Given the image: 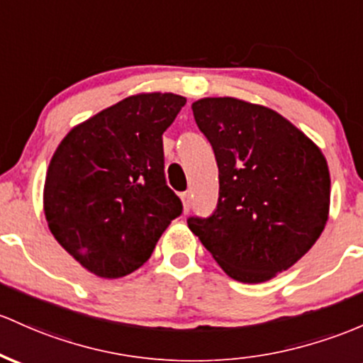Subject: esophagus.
Masks as SVG:
<instances>
[{
  "instance_id": "34e87169",
  "label": "esophagus",
  "mask_w": 363,
  "mask_h": 363,
  "mask_svg": "<svg viewBox=\"0 0 363 363\" xmlns=\"http://www.w3.org/2000/svg\"><path fill=\"white\" fill-rule=\"evenodd\" d=\"M181 200H182V208H184V212H189V208H191V194L189 193H181Z\"/></svg>"
}]
</instances>
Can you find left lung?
<instances>
[{
    "instance_id": "obj_1",
    "label": "left lung",
    "mask_w": 363,
    "mask_h": 363,
    "mask_svg": "<svg viewBox=\"0 0 363 363\" xmlns=\"http://www.w3.org/2000/svg\"><path fill=\"white\" fill-rule=\"evenodd\" d=\"M218 167L212 217L191 233L229 277L258 284L288 270L315 245L329 218L328 160L277 111L238 98L191 105Z\"/></svg>"
}]
</instances>
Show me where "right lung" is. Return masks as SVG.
I'll return each instance as SVG.
<instances>
[{
	"label": "right lung",
	"instance_id": "add662e5",
	"mask_svg": "<svg viewBox=\"0 0 363 363\" xmlns=\"http://www.w3.org/2000/svg\"><path fill=\"white\" fill-rule=\"evenodd\" d=\"M186 98L139 93L75 125L46 172L43 208L62 248L98 277L139 269L182 212L163 172L162 134Z\"/></svg>",
	"mask_w": 363,
	"mask_h": 363
}]
</instances>
